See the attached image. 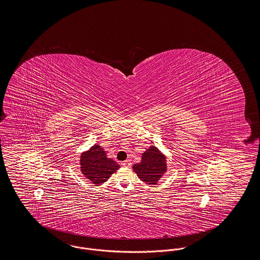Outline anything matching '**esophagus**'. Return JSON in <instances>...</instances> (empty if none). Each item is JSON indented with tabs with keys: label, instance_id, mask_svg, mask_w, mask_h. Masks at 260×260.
I'll list each match as a JSON object with an SVG mask.
<instances>
[{
	"label": "esophagus",
	"instance_id": "34e87169",
	"mask_svg": "<svg viewBox=\"0 0 260 260\" xmlns=\"http://www.w3.org/2000/svg\"><path fill=\"white\" fill-rule=\"evenodd\" d=\"M121 165H122L123 167H131V161H129V160H125V161H123Z\"/></svg>",
	"mask_w": 260,
	"mask_h": 260
}]
</instances>
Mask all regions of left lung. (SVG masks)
Here are the masks:
<instances>
[{"mask_svg": "<svg viewBox=\"0 0 260 260\" xmlns=\"http://www.w3.org/2000/svg\"><path fill=\"white\" fill-rule=\"evenodd\" d=\"M138 178L149 185H155L167 172V158L155 146H149L141 156V161L133 166Z\"/></svg>", "mask_w": 260, "mask_h": 260, "instance_id": "1", "label": "left lung"}]
</instances>
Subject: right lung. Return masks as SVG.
<instances>
[{
    "label": "right lung",
    "mask_w": 260,
    "mask_h": 260,
    "mask_svg": "<svg viewBox=\"0 0 260 260\" xmlns=\"http://www.w3.org/2000/svg\"><path fill=\"white\" fill-rule=\"evenodd\" d=\"M119 168L120 165L107 157L106 151L99 144H94L80 156L82 175L95 186L105 183Z\"/></svg>",
    "instance_id": "obj_1"
}]
</instances>
